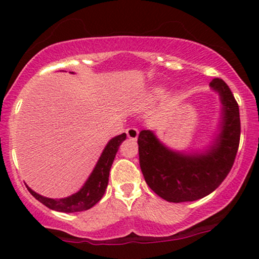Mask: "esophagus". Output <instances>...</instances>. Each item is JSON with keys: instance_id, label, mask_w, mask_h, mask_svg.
Instances as JSON below:
<instances>
[{"instance_id": "obj_1", "label": "esophagus", "mask_w": 259, "mask_h": 259, "mask_svg": "<svg viewBox=\"0 0 259 259\" xmlns=\"http://www.w3.org/2000/svg\"><path fill=\"white\" fill-rule=\"evenodd\" d=\"M126 135L127 138L132 140H136L139 136V130L136 127H127L126 129Z\"/></svg>"}]
</instances>
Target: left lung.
<instances>
[{
  "label": "left lung",
  "instance_id": "left-lung-1",
  "mask_svg": "<svg viewBox=\"0 0 259 259\" xmlns=\"http://www.w3.org/2000/svg\"><path fill=\"white\" fill-rule=\"evenodd\" d=\"M210 88L223 105L221 133L203 153L174 152L150 130L139 134L140 167L152 191L168 202H190L209 195L231 170L240 144V112L230 88L215 78Z\"/></svg>",
  "mask_w": 259,
  "mask_h": 259
}]
</instances>
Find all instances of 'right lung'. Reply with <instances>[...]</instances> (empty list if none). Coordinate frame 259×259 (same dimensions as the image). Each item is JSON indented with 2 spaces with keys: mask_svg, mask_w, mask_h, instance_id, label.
Here are the masks:
<instances>
[{
  "mask_svg": "<svg viewBox=\"0 0 259 259\" xmlns=\"http://www.w3.org/2000/svg\"><path fill=\"white\" fill-rule=\"evenodd\" d=\"M126 139V134L123 133L121 135L115 136L111 141L107 144V146L101 154L99 162H97L96 167L94 168L92 173L89 179L86 180L84 186L79 190L76 194H74L69 197L59 198V200H53V198L44 197V196L36 194L32 191L30 187H28L29 192L40 201L41 203L49 207L50 209L58 210V212L63 213H74V212H81V210L90 209L95 204L99 202L102 196L105 195L107 185H108V178L109 170L114 160L115 154L118 152L120 144Z\"/></svg>",
  "mask_w": 259,
  "mask_h": 259,
  "instance_id": "1",
  "label": "right lung"
}]
</instances>
